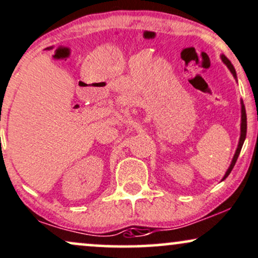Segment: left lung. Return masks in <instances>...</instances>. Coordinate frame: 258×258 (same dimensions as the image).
<instances>
[{
  "instance_id": "left-lung-1",
  "label": "left lung",
  "mask_w": 258,
  "mask_h": 258,
  "mask_svg": "<svg viewBox=\"0 0 258 258\" xmlns=\"http://www.w3.org/2000/svg\"><path fill=\"white\" fill-rule=\"evenodd\" d=\"M221 60H222L223 63H225L226 66H227L228 70L231 71V73L233 74L234 79H237V73H235V70H234L233 64L231 63V61H229L228 58L225 56V55H221ZM240 105H241L240 137H239V142H238V147H237V150H235V153H234V156H233V159H232V162H231V164H229L228 169L226 170L225 175H223V178H222V181H223V180H225L226 178H227V176L229 175V173H231V172H232V169H233L234 164H235V162H237V160H238V156H239V154H240V150H241V148H243V144H244V141H245V138H246V111H245V107H244V103H243V101H240Z\"/></svg>"
}]
</instances>
